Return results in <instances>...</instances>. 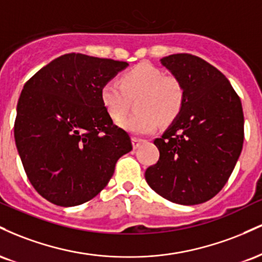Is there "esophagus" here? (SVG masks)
I'll list each match as a JSON object with an SVG mask.
<instances>
[{"label": "esophagus", "instance_id": "obj_1", "mask_svg": "<svg viewBox=\"0 0 262 262\" xmlns=\"http://www.w3.org/2000/svg\"><path fill=\"white\" fill-rule=\"evenodd\" d=\"M144 139H140V138H137V137H133L132 138V143H133V148L134 149H138L139 148V146L141 145V144L144 143Z\"/></svg>", "mask_w": 262, "mask_h": 262}]
</instances>
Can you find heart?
<instances>
[{
  "instance_id": "obj_1",
  "label": "heart",
  "mask_w": 262,
  "mask_h": 262,
  "mask_svg": "<svg viewBox=\"0 0 262 262\" xmlns=\"http://www.w3.org/2000/svg\"><path fill=\"white\" fill-rule=\"evenodd\" d=\"M134 116L119 123L125 130L135 134H149L159 122L171 123L181 113L186 101V90L181 80L173 75H164L149 62H141L121 76V83L110 80L102 85L100 97L113 121L127 116L130 100L137 97Z\"/></svg>"
}]
</instances>
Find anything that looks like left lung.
Segmentation results:
<instances>
[{"label": "left lung", "mask_w": 262, "mask_h": 262, "mask_svg": "<svg viewBox=\"0 0 262 262\" xmlns=\"http://www.w3.org/2000/svg\"><path fill=\"white\" fill-rule=\"evenodd\" d=\"M161 64L181 80L186 101L179 117L156 138L160 158L145 171L148 185L173 203L193 206L224 187L244 143L242 101L218 69L191 54Z\"/></svg>", "instance_id": "1"}]
</instances>
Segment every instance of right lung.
<instances>
[{"label":"right lung","mask_w":262,"mask_h":262,"mask_svg":"<svg viewBox=\"0 0 262 262\" xmlns=\"http://www.w3.org/2000/svg\"><path fill=\"white\" fill-rule=\"evenodd\" d=\"M128 62L65 54L26 82L17 104L14 140L35 191L56 206L92 200L133 149L100 97L102 85Z\"/></svg>","instance_id":"obj_1"}]
</instances>
